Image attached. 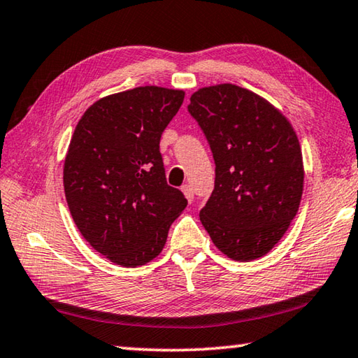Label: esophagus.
Returning a JSON list of instances; mask_svg holds the SVG:
<instances>
[{
  "mask_svg": "<svg viewBox=\"0 0 358 358\" xmlns=\"http://www.w3.org/2000/svg\"><path fill=\"white\" fill-rule=\"evenodd\" d=\"M181 191H183V194L186 196L187 201L192 202V199H194V189H192V186H191V185H183V186H181Z\"/></svg>",
  "mask_w": 358,
  "mask_h": 358,
  "instance_id": "34e87169",
  "label": "esophagus"
}]
</instances>
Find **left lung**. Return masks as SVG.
I'll return each mask as SVG.
<instances>
[{
    "label": "left lung",
    "instance_id": "8db88e82",
    "mask_svg": "<svg viewBox=\"0 0 358 358\" xmlns=\"http://www.w3.org/2000/svg\"><path fill=\"white\" fill-rule=\"evenodd\" d=\"M187 110L216 164L215 189L199 215L205 230L229 259L265 256L301 201L305 171L292 124L268 101L232 83L197 90Z\"/></svg>",
    "mask_w": 358,
    "mask_h": 358
}]
</instances>
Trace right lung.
Masks as SVG:
<instances>
[{
  "label": "right lung",
  "mask_w": 358,
  "mask_h": 358,
  "mask_svg": "<svg viewBox=\"0 0 358 358\" xmlns=\"http://www.w3.org/2000/svg\"><path fill=\"white\" fill-rule=\"evenodd\" d=\"M183 90L137 87L96 101L76 126L63 183L77 229L121 266L159 256L169 227L186 208L166 181L159 141L183 104Z\"/></svg>",
  "instance_id": "obj_1"
}]
</instances>
